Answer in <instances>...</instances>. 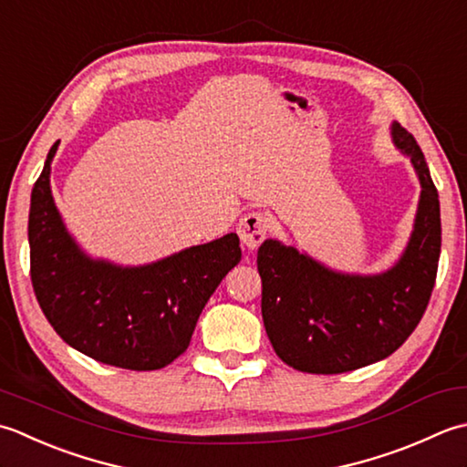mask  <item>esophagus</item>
I'll list each match as a JSON object with an SVG mask.
<instances>
[{
    "mask_svg": "<svg viewBox=\"0 0 467 467\" xmlns=\"http://www.w3.org/2000/svg\"><path fill=\"white\" fill-rule=\"evenodd\" d=\"M270 232V220L268 215L262 212H250L245 213L240 223H237V234H240L244 245L247 250H258L260 244L265 240Z\"/></svg>",
    "mask_w": 467,
    "mask_h": 467,
    "instance_id": "34e87169",
    "label": "esophagus"
}]
</instances>
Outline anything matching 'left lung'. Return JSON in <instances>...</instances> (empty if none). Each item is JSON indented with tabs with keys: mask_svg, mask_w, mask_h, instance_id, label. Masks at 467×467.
Instances as JSON below:
<instances>
[{
	"mask_svg": "<svg viewBox=\"0 0 467 467\" xmlns=\"http://www.w3.org/2000/svg\"><path fill=\"white\" fill-rule=\"evenodd\" d=\"M393 140L411 157L421 199L411 240L391 270L338 274L274 240L258 250L265 335L275 355L302 373L338 375L387 358L430 304L441 252L440 197L411 132L393 122Z\"/></svg>",
	"mask_w": 467,
	"mask_h": 467,
	"instance_id": "1",
	"label": "left lung"
}]
</instances>
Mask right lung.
<instances>
[{"label":"right lung","instance_id":"1","mask_svg":"<svg viewBox=\"0 0 467 467\" xmlns=\"http://www.w3.org/2000/svg\"><path fill=\"white\" fill-rule=\"evenodd\" d=\"M50 149L32 189L30 275L37 304L66 345L99 363L157 370L183 355L209 296L242 260L240 237L120 268L90 260L66 232L50 192Z\"/></svg>","mask_w":467,"mask_h":467}]
</instances>
